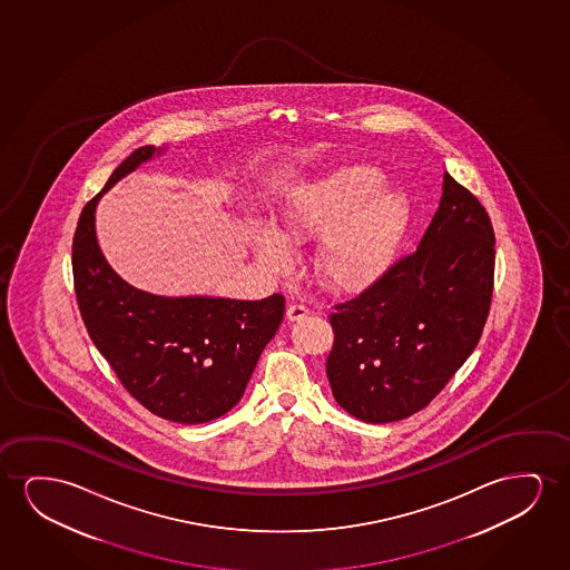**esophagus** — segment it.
<instances>
[{
	"mask_svg": "<svg viewBox=\"0 0 570 570\" xmlns=\"http://www.w3.org/2000/svg\"><path fill=\"white\" fill-rule=\"evenodd\" d=\"M286 315H288L289 321H302L309 315V309L304 304H297L296 302V304L289 305Z\"/></svg>",
	"mask_w": 570,
	"mask_h": 570,
	"instance_id": "1",
	"label": "esophagus"
}]
</instances>
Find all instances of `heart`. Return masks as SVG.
Returning <instances> with one entry per match:
<instances>
[{
  "label": "heart",
  "instance_id": "1",
  "mask_svg": "<svg viewBox=\"0 0 570 570\" xmlns=\"http://www.w3.org/2000/svg\"><path fill=\"white\" fill-rule=\"evenodd\" d=\"M385 177L372 165H346L297 187L282 210V234L258 227V261L278 274L294 266L292 245L320 239L315 268L333 289H354L374 281L397 247L406 224L405 200L380 190Z\"/></svg>",
  "mask_w": 570,
  "mask_h": 570
}]
</instances>
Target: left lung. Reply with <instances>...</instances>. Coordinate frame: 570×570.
<instances>
[{"label":"left lung","mask_w":570,"mask_h":570,"mask_svg":"<svg viewBox=\"0 0 570 570\" xmlns=\"http://www.w3.org/2000/svg\"><path fill=\"white\" fill-rule=\"evenodd\" d=\"M419 247L358 296L335 304L327 377L360 421H403L429 405L475 351L494 288V229L483 204L444 173Z\"/></svg>","instance_id":"8db88e82"}]
</instances>
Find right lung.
Returning <instances> with one entry per match:
<instances>
[{
	"mask_svg": "<svg viewBox=\"0 0 570 570\" xmlns=\"http://www.w3.org/2000/svg\"><path fill=\"white\" fill-rule=\"evenodd\" d=\"M154 151H132L81 210L71 245L73 288L87 333L125 390L165 421L200 424L239 403L261 352L281 327L286 299L154 296L110 268L95 235V208Z\"/></svg>",
	"mask_w": 570,
	"mask_h": 570,
	"instance_id": "obj_1",
	"label": "right lung"
}]
</instances>
